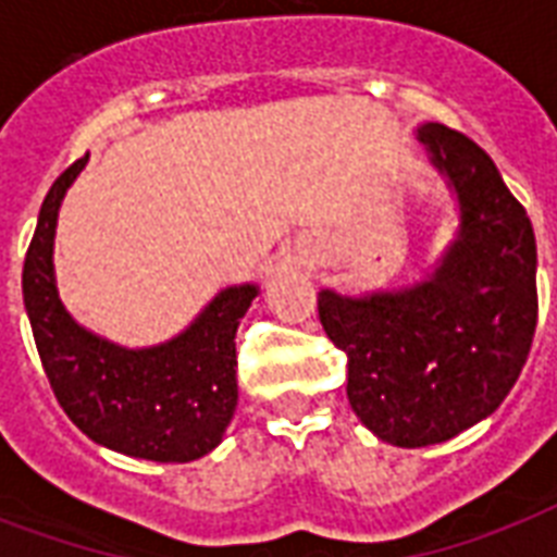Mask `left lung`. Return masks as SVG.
Returning <instances> with one entry per match:
<instances>
[{"mask_svg":"<svg viewBox=\"0 0 557 557\" xmlns=\"http://www.w3.org/2000/svg\"><path fill=\"white\" fill-rule=\"evenodd\" d=\"M416 141L457 199V231L410 286L318 292L330 341L347 352V398L396 448L436 445L503 405L537 323V248L527 210L471 138L442 124Z\"/></svg>","mask_w":557,"mask_h":557,"instance_id":"1","label":"left lung"}]
</instances>
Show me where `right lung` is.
I'll list each match as a JSON object with an SVG mask.
<instances>
[{
  "label": "right lung",
  "instance_id": "1",
  "mask_svg": "<svg viewBox=\"0 0 557 557\" xmlns=\"http://www.w3.org/2000/svg\"><path fill=\"white\" fill-rule=\"evenodd\" d=\"M89 156L57 178L22 265V300L65 416L103 448L152 462H190L216 448L234 419L236 326L257 283L222 288L185 330L152 347H121L86 330L60 300L54 234L65 190Z\"/></svg>",
  "mask_w": 557,
  "mask_h": 557
}]
</instances>
